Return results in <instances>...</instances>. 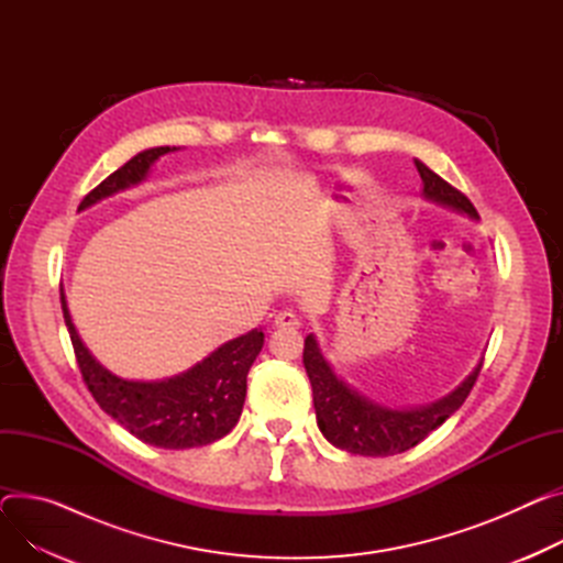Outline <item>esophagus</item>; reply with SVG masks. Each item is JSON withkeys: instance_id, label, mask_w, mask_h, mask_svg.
Here are the masks:
<instances>
[{"instance_id": "obj_1", "label": "esophagus", "mask_w": 563, "mask_h": 563, "mask_svg": "<svg viewBox=\"0 0 563 563\" xmlns=\"http://www.w3.org/2000/svg\"><path fill=\"white\" fill-rule=\"evenodd\" d=\"M277 329H299V318L292 311H279L273 322Z\"/></svg>"}]
</instances>
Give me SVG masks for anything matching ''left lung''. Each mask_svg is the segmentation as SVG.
<instances>
[{"instance_id":"left-lung-1","label":"left lung","mask_w":563,"mask_h":563,"mask_svg":"<svg viewBox=\"0 0 563 563\" xmlns=\"http://www.w3.org/2000/svg\"><path fill=\"white\" fill-rule=\"evenodd\" d=\"M415 166L423 183L421 196L426 200L449 207L457 213H466L473 221L481 219L464 194L442 180L438 173H432L423 162L415 159ZM305 367L313 387L316 419L322 435L335 449L350 451L354 455L385 457L417 446L432 430L440 428L468 397L475 378L481 374L483 361L446 397L428 406L399 410L376 404L354 390L350 383H344L324 358L313 333H309L305 340Z\"/></svg>"}]
</instances>
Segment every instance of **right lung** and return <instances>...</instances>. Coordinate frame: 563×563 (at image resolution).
Masks as SVG:
<instances>
[{"label": "right lung", "mask_w": 563, "mask_h": 563, "mask_svg": "<svg viewBox=\"0 0 563 563\" xmlns=\"http://www.w3.org/2000/svg\"><path fill=\"white\" fill-rule=\"evenodd\" d=\"M176 146H157L128 159L78 205V211L146 180L151 166ZM65 324L85 385L97 404L128 432L157 449H194L225 438L236 426L243 404L247 372L264 347V331L252 329L228 340L187 372L164 380H128L106 369L85 347L69 316L60 288Z\"/></svg>", "instance_id": "1"}]
</instances>
